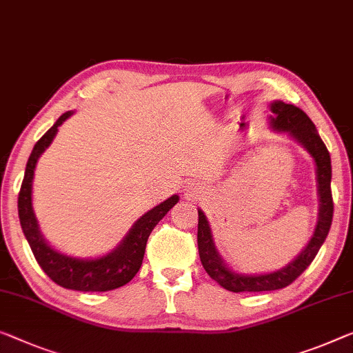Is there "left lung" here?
I'll return each instance as SVG.
<instances>
[{"mask_svg":"<svg viewBox=\"0 0 353 353\" xmlns=\"http://www.w3.org/2000/svg\"><path fill=\"white\" fill-rule=\"evenodd\" d=\"M270 117L271 126L276 131L288 133L294 141H298L306 149L317 166V182H319V222L311 241L301 254L282 270L260 276H245L231 271L220 259L219 252L215 250L212 233H210L206 215L203 210H198V250L201 265L208 274L219 282V285L227 288L230 292H271L290 285L293 281L303 274L304 270L311 265L315 255L319 254L320 247L325 243L330 233L331 222H333V194H331V159L327 145L317 133V128L306 112L293 104H285L282 101L271 103Z\"/></svg>","mask_w":353,"mask_h":353,"instance_id":"left-lung-1","label":"left lung"}]
</instances>
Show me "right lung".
Listing matches in <instances>:
<instances>
[{
  "label": "right lung",
  "instance_id": "right-lung-1",
  "mask_svg": "<svg viewBox=\"0 0 353 353\" xmlns=\"http://www.w3.org/2000/svg\"><path fill=\"white\" fill-rule=\"evenodd\" d=\"M71 115V110L63 114L54 126L34 144L28 163H26L25 177L19 193V219L36 261L57 285L77 292H109L125 285L136 276V272L143 265L145 244L152 230L165 217L168 210L179 201V196L172 194L166 201L145 212L131 227L122 243L110 254L99 256V259H72V256L63 255L52 249L39 231L38 220H36L33 212V204H31V190H33L36 163H38L42 152L54 141L59 126Z\"/></svg>",
  "mask_w": 353,
  "mask_h": 353
}]
</instances>
